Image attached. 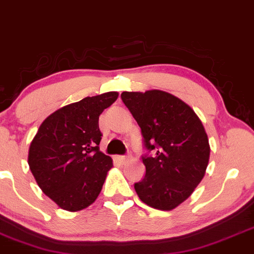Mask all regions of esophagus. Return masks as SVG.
Returning <instances> with one entry per match:
<instances>
[{"label": "esophagus", "mask_w": 254, "mask_h": 254, "mask_svg": "<svg viewBox=\"0 0 254 254\" xmlns=\"http://www.w3.org/2000/svg\"><path fill=\"white\" fill-rule=\"evenodd\" d=\"M117 160L121 164H125V162L129 161V156H125V155H119L117 156Z\"/></svg>", "instance_id": "1"}]
</instances>
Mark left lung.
Masks as SVG:
<instances>
[{"label": "left lung", "instance_id": "obj_1", "mask_svg": "<svg viewBox=\"0 0 254 254\" xmlns=\"http://www.w3.org/2000/svg\"><path fill=\"white\" fill-rule=\"evenodd\" d=\"M121 98L148 150L137 194L151 208L172 210L191 196L208 167L210 145L202 122L188 104L164 90L123 92Z\"/></svg>", "mask_w": 254, "mask_h": 254}]
</instances>
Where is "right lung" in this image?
<instances>
[{
  "mask_svg": "<svg viewBox=\"0 0 254 254\" xmlns=\"http://www.w3.org/2000/svg\"><path fill=\"white\" fill-rule=\"evenodd\" d=\"M117 98V92H107L55 111L31 142L32 174L44 193L64 210L87 208L103 189L113 165L99 149V116Z\"/></svg>",
  "mask_w": 254,
  "mask_h": 254,
  "instance_id": "add662e5",
  "label": "right lung"
}]
</instances>
